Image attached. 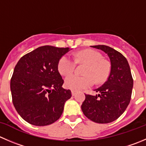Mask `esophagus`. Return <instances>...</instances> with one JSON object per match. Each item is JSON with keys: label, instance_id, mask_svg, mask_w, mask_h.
Masks as SVG:
<instances>
[{"label": "esophagus", "instance_id": "34e87169", "mask_svg": "<svg viewBox=\"0 0 146 146\" xmlns=\"http://www.w3.org/2000/svg\"><path fill=\"white\" fill-rule=\"evenodd\" d=\"M71 93H72V96H76V91H74V90H72Z\"/></svg>", "mask_w": 146, "mask_h": 146}]
</instances>
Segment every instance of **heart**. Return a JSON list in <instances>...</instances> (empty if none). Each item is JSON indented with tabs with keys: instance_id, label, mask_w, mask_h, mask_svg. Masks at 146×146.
<instances>
[{
	"instance_id": "obj_1",
	"label": "heart",
	"mask_w": 146,
	"mask_h": 146,
	"mask_svg": "<svg viewBox=\"0 0 146 146\" xmlns=\"http://www.w3.org/2000/svg\"><path fill=\"white\" fill-rule=\"evenodd\" d=\"M77 63H86L84 76L71 75L65 80L67 88L73 90H80L90 87L94 83V79L98 83L105 81L108 77L111 67L108 62L104 60L101 53L95 50H82L76 55ZM76 66V62L69 55H64L59 60L58 68L60 74L68 76L72 73Z\"/></svg>"
}]
</instances>
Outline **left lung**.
Instances as JSON below:
<instances>
[{
  "label": "left lung",
  "instance_id": "obj_1",
  "mask_svg": "<svg viewBox=\"0 0 146 146\" xmlns=\"http://www.w3.org/2000/svg\"><path fill=\"white\" fill-rule=\"evenodd\" d=\"M91 47L103 50L111 61L108 80L95 89L96 96L86 95L81 106L83 114L98 123H108L119 118L131 101L133 80L127 59L115 49L104 45Z\"/></svg>",
  "mask_w": 146,
  "mask_h": 146
}]
</instances>
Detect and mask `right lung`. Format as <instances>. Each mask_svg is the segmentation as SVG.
Wrapping results in <instances>:
<instances>
[{
	"label": "right lung",
	"instance_id": "right-lung-1",
	"mask_svg": "<svg viewBox=\"0 0 146 146\" xmlns=\"http://www.w3.org/2000/svg\"><path fill=\"white\" fill-rule=\"evenodd\" d=\"M69 48L44 46L23 56L11 80L13 103L21 118L37 126L56 122L63 113L71 91L62 88L58 68L60 58Z\"/></svg>",
	"mask_w": 146,
	"mask_h": 146
}]
</instances>
